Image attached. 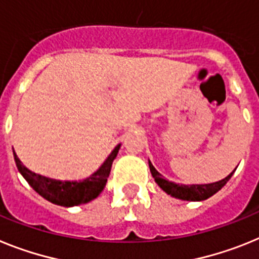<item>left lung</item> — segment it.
Masks as SVG:
<instances>
[{
	"label": "left lung",
	"mask_w": 259,
	"mask_h": 259,
	"mask_svg": "<svg viewBox=\"0 0 259 259\" xmlns=\"http://www.w3.org/2000/svg\"><path fill=\"white\" fill-rule=\"evenodd\" d=\"M148 165H150L152 177L155 179V183L160 186L167 194L179 198V199H183V201H204V199H207L211 195L219 192L233 175V172L229 173L226 179L212 184H204V185H183L181 184L180 185V184L172 183V181H168V180L164 179V176H161L160 173L155 169L151 161H148Z\"/></svg>",
	"instance_id": "obj_1"
}]
</instances>
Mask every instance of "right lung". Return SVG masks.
<instances>
[{"mask_svg": "<svg viewBox=\"0 0 259 259\" xmlns=\"http://www.w3.org/2000/svg\"><path fill=\"white\" fill-rule=\"evenodd\" d=\"M120 146L121 145H117L114 147L111 155L105 159L102 167L95 173H92L90 177L79 180V181H61V180H53L37 175L24 167L17 154L14 151L13 152H14L18 170L21 172L22 176L26 179L27 183L30 184L31 188L37 194L58 206L73 207V206H79V204L87 203V202L95 199L103 192L108 177H109V173H111L112 163L118 154Z\"/></svg>", "mask_w": 259, "mask_h": 259, "instance_id": "1", "label": "right lung"}]
</instances>
